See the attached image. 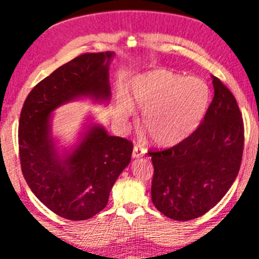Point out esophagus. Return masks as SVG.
I'll return each mask as SVG.
<instances>
[{
  "label": "esophagus",
  "instance_id": "obj_1",
  "mask_svg": "<svg viewBox=\"0 0 259 259\" xmlns=\"http://www.w3.org/2000/svg\"><path fill=\"white\" fill-rule=\"evenodd\" d=\"M145 154H146V148H143V147H140L137 145L134 146V149H133V158L134 159L141 158V156H143Z\"/></svg>",
  "mask_w": 259,
  "mask_h": 259
}]
</instances>
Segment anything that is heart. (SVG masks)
<instances>
[{
  "label": "heart",
  "instance_id": "heart-1",
  "mask_svg": "<svg viewBox=\"0 0 259 259\" xmlns=\"http://www.w3.org/2000/svg\"><path fill=\"white\" fill-rule=\"evenodd\" d=\"M211 92L198 77L156 70L134 81L129 103L120 101L116 117L126 123L134 109L141 111L142 125L155 145L172 147L191 136L204 119Z\"/></svg>",
  "mask_w": 259,
  "mask_h": 259
}]
</instances>
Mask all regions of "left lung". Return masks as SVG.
<instances>
[{"label":"left lung","mask_w":259,"mask_h":259,"mask_svg":"<svg viewBox=\"0 0 259 259\" xmlns=\"http://www.w3.org/2000/svg\"><path fill=\"white\" fill-rule=\"evenodd\" d=\"M214 98L196 132L162 150H150L153 204L177 221L202 217L237 178L244 150V122L232 92L212 76Z\"/></svg>","instance_id":"1"}]
</instances>
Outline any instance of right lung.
<instances>
[{
  "label": "right lung",
  "instance_id": "obj_1",
  "mask_svg": "<svg viewBox=\"0 0 259 259\" xmlns=\"http://www.w3.org/2000/svg\"><path fill=\"white\" fill-rule=\"evenodd\" d=\"M113 52L82 54L35 84L19 120V155L26 182L58 217L87 220L106 207L114 182L132 160L133 142L92 125L69 154L61 156L51 137L50 114L78 97L109 100Z\"/></svg>",
  "mask_w": 259,
  "mask_h": 259
}]
</instances>
